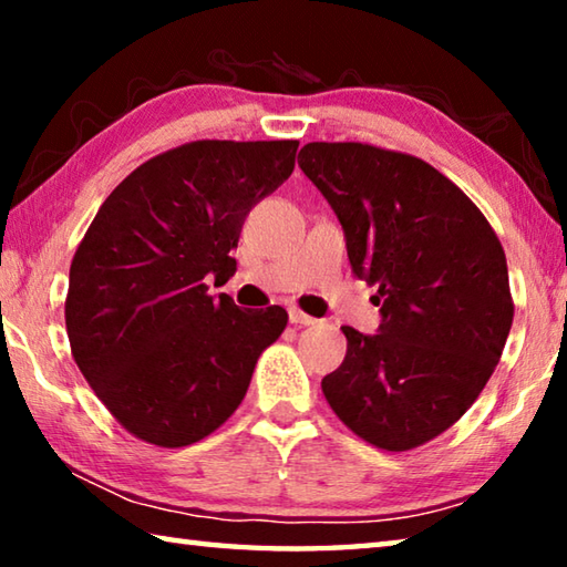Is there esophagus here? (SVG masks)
Segmentation results:
<instances>
[{"instance_id": "1", "label": "esophagus", "mask_w": 567, "mask_h": 567, "mask_svg": "<svg viewBox=\"0 0 567 567\" xmlns=\"http://www.w3.org/2000/svg\"><path fill=\"white\" fill-rule=\"evenodd\" d=\"M290 322L292 324H305V328H307V324H315L318 320L310 318V315H305L302 310H297V307H290Z\"/></svg>"}]
</instances>
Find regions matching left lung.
I'll return each mask as SVG.
<instances>
[{
	"label": "left lung",
	"instance_id": "8db88e82",
	"mask_svg": "<svg viewBox=\"0 0 567 567\" xmlns=\"http://www.w3.org/2000/svg\"><path fill=\"white\" fill-rule=\"evenodd\" d=\"M297 165L338 215L354 277L375 287L380 328H342L348 354L322 378L370 445L417 447L465 415L513 324L505 252L483 213L417 157L310 142Z\"/></svg>",
	"mask_w": 567,
	"mask_h": 567
}]
</instances>
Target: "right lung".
I'll list each match as a JSON object with an SVG mask.
<instances>
[{
    "label": "right lung",
    "instance_id": "obj_1",
    "mask_svg": "<svg viewBox=\"0 0 567 567\" xmlns=\"http://www.w3.org/2000/svg\"><path fill=\"white\" fill-rule=\"evenodd\" d=\"M297 142H189L104 199L70 267L76 368L124 430L185 447L233 415L287 312L239 310L225 285L245 217L295 169Z\"/></svg>",
    "mask_w": 567,
    "mask_h": 567
}]
</instances>
